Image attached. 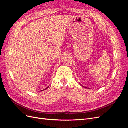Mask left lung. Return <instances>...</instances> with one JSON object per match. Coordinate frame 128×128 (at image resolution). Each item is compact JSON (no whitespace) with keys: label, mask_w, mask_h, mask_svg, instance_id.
<instances>
[{"label":"left lung","mask_w":128,"mask_h":128,"mask_svg":"<svg viewBox=\"0 0 128 128\" xmlns=\"http://www.w3.org/2000/svg\"><path fill=\"white\" fill-rule=\"evenodd\" d=\"M83 86V87H84V86ZM84 88H86V87H84Z\"/></svg>","instance_id":"1"}]
</instances>
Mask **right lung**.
I'll return each instance as SVG.
<instances>
[{"mask_svg": "<svg viewBox=\"0 0 128 128\" xmlns=\"http://www.w3.org/2000/svg\"><path fill=\"white\" fill-rule=\"evenodd\" d=\"M49 88V86H48V88H45V89H44V90H46V89H47V88ZM43 90H42V91H43Z\"/></svg>", "mask_w": 128, "mask_h": 128, "instance_id": "add662e5", "label": "right lung"}]
</instances>
